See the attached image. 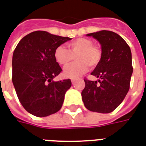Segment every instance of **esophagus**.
<instances>
[{
	"instance_id": "34e87169",
	"label": "esophagus",
	"mask_w": 146,
	"mask_h": 146,
	"mask_svg": "<svg viewBox=\"0 0 146 146\" xmlns=\"http://www.w3.org/2000/svg\"><path fill=\"white\" fill-rule=\"evenodd\" d=\"M74 82H75V78H72V84L74 83Z\"/></svg>"
}]
</instances>
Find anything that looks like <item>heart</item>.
<instances>
[{
    "label": "heart",
    "mask_w": 146,
    "mask_h": 146,
    "mask_svg": "<svg viewBox=\"0 0 146 146\" xmlns=\"http://www.w3.org/2000/svg\"><path fill=\"white\" fill-rule=\"evenodd\" d=\"M77 61L66 66L63 74L65 77L75 78L86 72L89 65L96 67L100 62L102 50L99 46L92 45L89 39L80 38L68 43V50L59 46L54 51V59L60 65L65 66L71 62L74 56Z\"/></svg>",
    "instance_id": "obj_1"
}]
</instances>
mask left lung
<instances>
[{
  "label": "left lung",
  "mask_w": 146,
  "mask_h": 146,
  "mask_svg": "<svg viewBox=\"0 0 146 146\" xmlns=\"http://www.w3.org/2000/svg\"><path fill=\"white\" fill-rule=\"evenodd\" d=\"M86 36L100 42L102 58L91 73L99 79H84L82 101L90 111L108 113L122 103L129 90L133 72L131 49L122 37L111 31H99Z\"/></svg>",
  "instance_id": "8db88e82"
}]
</instances>
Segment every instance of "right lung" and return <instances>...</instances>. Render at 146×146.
Instances as JSON below:
<instances>
[{
  "instance_id": "1",
  "label": "right lung",
  "mask_w": 146,
  "mask_h": 146,
  "mask_svg": "<svg viewBox=\"0 0 146 146\" xmlns=\"http://www.w3.org/2000/svg\"><path fill=\"white\" fill-rule=\"evenodd\" d=\"M72 38L35 31L23 37L12 57V82L25 110L39 117L60 110L70 79L54 82L62 69L54 59L57 47Z\"/></svg>"
}]
</instances>
